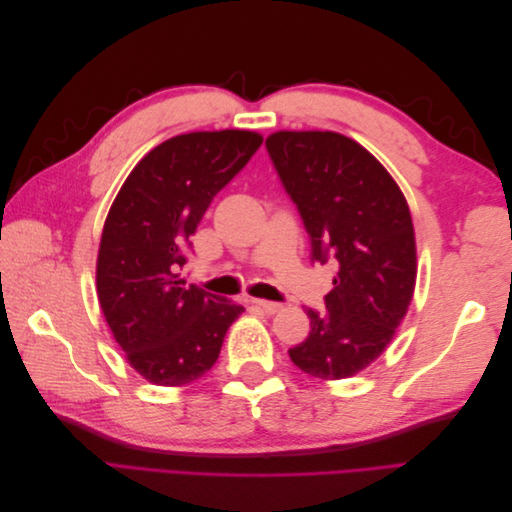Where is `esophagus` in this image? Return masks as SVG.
Segmentation results:
<instances>
[{
  "label": "esophagus",
  "mask_w": 512,
  "mask_h": 512,
  "mask_svg": "<svg viewBox=\"0 0 512 512\" xmlns=\"http://www.w3.org/2000/svg\"><path fill=\"white\" fill-rule=\"evenodd\" d=\"M258 309H262V312H265V314H277V312H280V309H282V303H275V301H265V299H254L252 301Z\"/></svg>",
  "instance_id": "obj_1"
}]
</instances>
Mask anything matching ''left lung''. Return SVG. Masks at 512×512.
Masks as SVG:
<instances>
[{"label": "left lung", "instance_id": "1", "mask_svg": "<svg viewBox=\"0 0 512 512\" xmlns=\"http://www.w3.org/2000/svg\"><path fill=\"white\" fill-rule=\"evenodd\" d=\"M269 158L297 205L312 262H333L327 312L307 307L309 335L288 350L320 380L359 374L389 346L416 282L410 209L386 168L337 132H275Z\"/></svg>", "mask_w": 512, "mask_h": 512}]
</instances>
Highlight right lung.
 <instances>
[{
	"instance_id": "add662e5",
	"label": "right lung",
	"mask_w": 512,
	"mask_h": 512,
	"mask_svg": "<svg viewBox=\"0 0 512 512\" xmlns=\"http://www.w3.org/2000/svg\"><path fill=\"white\" fill-rule=\"evenodd\" d=\"M262 145L247 130L168 138L134 166L104 222L98 299L130 365L153 384L183 386L218 361L241 305L185 286L181 269L213 196Z\"/></svg>"
}]
</instances>
